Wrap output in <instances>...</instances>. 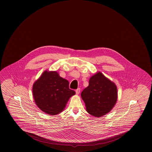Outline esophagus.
Returning <instances> with one entry per match:
<instances>
[{
    "instance_id": "1",
    "label": "esophagus",
    "mask_w": 152,
    "mask_h": 152,
    "mask_svg": "<svg viewBox=\"0 0 152 152\" xmlns=\"http://www.w3.org/2000/svg\"><path fill=\"white\" fill-rule=\"evenodd\" d=\"M80 92V88H79L76 89V94H79Z\"/></svg>"
}]
</instances>
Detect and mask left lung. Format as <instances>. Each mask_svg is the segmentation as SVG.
Wrapping results in <instances>:
<instances>
[{
    "instance_id": "left-lung-1",
    "label": "left lung",
    "mask_w": 152,
    "mask_h": 152,
    "mask_svg": "<svg viewBox=\"0 0 152 152\" xmlns=\"http://www.w3.org/2000/svg\"><path fill=\"white\" fill-rule=\"evenodd\" d=\"M87 111L94 117H101L113 108L117 99L116 85L101 72L97 73L89 81V86L81 92Z\"/></svg>"
}]
</instances>
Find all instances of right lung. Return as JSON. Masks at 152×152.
<instances>
[{
    "instance_id": "1",
    "label": "right lung",
    "mask_w": 152,
    "mask_h": 152,
    "mask_svg": "<svg viewBox=\"0 0 152 152\" xmlns=\"http://www.w3.org/2000/svg\"><path fill=\"white\" fill-rule=\"evenodd\" d=\"M33 95L37 106L51 115L60 113L75 91L69 89V82L56 71H45L33 86Z\"/></svg>"
}]
</instances>
